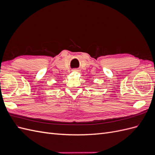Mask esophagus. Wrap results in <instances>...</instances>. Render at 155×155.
<instances>
[{
	"mask_svg": "<svg viewBox=\"0 0 155 155\" xmlns=\"http://www.w3.org/2000/svg\"><path fill=\"white\" fill-rule=\"evenodd\" d=\"M74 71H78V70H77L76 69H74Z\"/></svg>",
	"mask_w": 155,
	"mask_h": 155,
	"instance_id": "1",
	"label": "esophagus"
}]
</instances>
